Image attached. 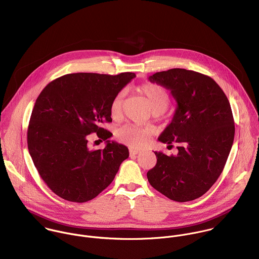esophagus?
Here are the masks:
<instances>
[{"label":"esophagus","instance_id":"obj_1","mask_svg":"<svg viewBox=\"0 0 259 259\" xmlns=\"http://www.w3.org/2000/svg\"><path fill=\"white\" fill-rule=\"evenodd\" d=\"M141 153V150H138V149H130V155L131 156H135V155H138Z\"/></svg>","mask_w":259,"mask_h":259}]
</instances>
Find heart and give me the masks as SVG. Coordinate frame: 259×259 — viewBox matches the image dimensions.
Here are the masks:
<instances>
[{
    "instance_id": "b5f03b06",
    "label": "heart",
    "mask_w": 259,
    "mask_h": 259,
    "mask_svg": "<svg viewBox=\"0 0 259 259\" xmlns=\"http://www.w3.org/2000/svg\"><path fill=\"white\" fill-rule=\"evenodd\" d=\"M139 92L149 102L150 107L154 113H161L165 111L170 103V93L165 87L156 83H145L139 87ZM124 98V91L118 92L111 101L110 113L113 118L121 115L122 104ZM153 134L151 127H142L136 125H123L116 131V137L122 143L131 147H141L148 141Z\"/></svg>"
}]
</instances>
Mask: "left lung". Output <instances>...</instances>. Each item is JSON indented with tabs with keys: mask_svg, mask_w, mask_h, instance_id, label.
Segmentation results:
<instances>
[{
	"mask_svg": "<svg viewBox=\"0 0 259 259\" xmlns=\"http://www.w3.org/2000/svg\"><path fill=\"white\" fill-rule=\"evenodd\" d=\"M171 91L177 107L159 141L177 144V155L155 152L150 184L177 202L195 200L217 181L231 151L235 127L229 100L211 77L174 68L149 77Z\"/></svg>",
	"mask_w": 259,
	"mask_h": 259,
	"instance_id": "8db88e82",
	"label": "left lung"
}]
</instances>
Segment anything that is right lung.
I'll use <instances>...</instances> for the list:
<instances>
[{"instance_id":"right-lung-1","label":"right lung","mask_w":259,"mask_h":259,"mask_svg":"<svg viewBox=\"0 0 259 259\" xmlns=\"http://www.w3.org/2000/svg\"><path fill=\"white\" fill-rule=\"evenodd\" d=\"M135 73L66 74L41 91L32 110L27 142L33 163L59 197L83 203L114 179L128 149L114 141L101 123L111 122L110 104ZM96 132L103 150H90L87 136Z\"/></svg>"}]
</instances>
